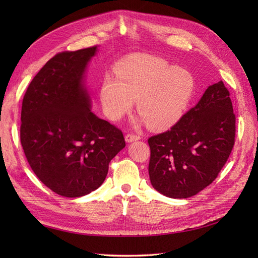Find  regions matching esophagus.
Masks as SVG:
<instances>
[{"label":"esophagus","mask_w":258,"mask_h":258,"mask_svg":"<svg viewBox=\"0 0 258 258\" xmlns=\"http://www.w3.org/2000/svg\"><path fill=\"white\" fill-rule=\"evenodd\" d=\"M124 139H126V142L128 143H131V142H135V141H138V140L141 139V137H140L139 135H134V134H128L126 135V137H124Z\"/></svg>","instance_id":"1"}]
</instances>
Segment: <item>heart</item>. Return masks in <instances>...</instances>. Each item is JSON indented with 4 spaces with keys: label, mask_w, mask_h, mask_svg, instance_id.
Here are the masks:
<instances>
[{
    "label": "heart",
    "mask_w": 258,
    "mask_h": 258,
    "mask_svg": "<svg viewBox=\"0 0 258 258\" xmlns=\"http://www.w3.org/2000/svg\"><path fill=\"white\" fill-rule=\"evenodd\" d=\"M106 74L100 87V102L107 118L118 120L137 100V110L153 129H165L183 115L195 88L191 74L150 54H135Z\"/></svg>",
    "instance_id": "obj_1"
}]
</instances>
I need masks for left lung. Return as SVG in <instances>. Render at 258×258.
Wrapping results in <instances>:
<instances>
[{
    "mask_svg": "<svg viewBox=\"0 0 258 258\" xmlns=\"http://www.w3.org/2000/svg\"><path fill=\"white\" fill-rule=\"evenodd\" d=\"M236 116L222 81L170 130L148 139V174L154 188L170 198H188L217 177L235 144Z\"/></svg>",
    "mask_w": 258,
    "mask_h": 258,
    "instance_id": "8db88e82",
    "label": "left lung"
}]
</instances>
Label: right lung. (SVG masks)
Here are the masks:
<instances>
[{
  "label": "right lung",
  "instance_id": "right-lung-1",
  "mask_svg": "<svg viewBox=\"0 0 258 258\" xmlns=\"http://www.w3.org/2000/svg\"><path fill=\"white\" fill-rule=\"evenodd\" d=\"M97 48L57 53L22 100L20 141L27 160L40 181L63 197L99 188L108 163L126 146L121 130L90 111L84 79Z\"/></svg>",
  "mask_w": 258,
  "mask_h": 258
}]
</instances>
